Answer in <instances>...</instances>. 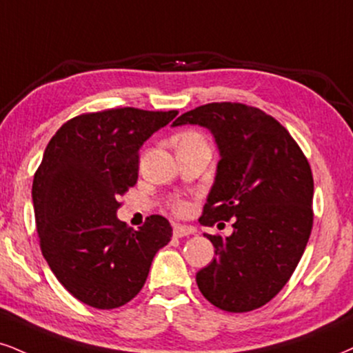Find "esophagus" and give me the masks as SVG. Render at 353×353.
Listing matches in <instances>:
<instances>
[{
	"label": "esophagus",
	"instance_id": "esophagus-1",
	"mask_svg": "<svg viewBox=\"0 0 353 353\" xmlns=\"http://www.w3.org/2000/svg\"><path fill=\"white\" fill-rule=\"evenodd\" d=\"M191 234H194V229L190 228V225L176 224L175 228H173V236L175 237H186V236H191Z\"/></svg>",
	"mask_w": 353,
	"mask_h": 353
}]
</instances>
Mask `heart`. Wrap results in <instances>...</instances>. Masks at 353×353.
Listing matches in <instances>:
<instances>
[{
    "label": "heart",
    "instance_id": "b5f03b06",
    "mask_svg": "<svg viewBox=\"0 0 353 353\" xmlns=\"http://www.w3.org/2000/svg\"><path fill=\"white\" fill-rule=\"evenodd\" d=\"M198 141H203L201 136L196 132H185L181 134L180 139H178V143H185V142H198ZM185 203L180 201V199H176V201H173V210L176 212H183L185 211Z\"/></svg>",
    "mask_w": 353,
    "mask_h": 353
}]
</instances>
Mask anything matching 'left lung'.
<instances>
[{"mask_svg": "<svg viewBox=\"0 0 353 353\" xmlns=\"http://www.w3.org/2000/svg\"><path fill=\"white\" fill-rule=\"evenodd\" d=\"M198 124L219 149L203 225L232 221L229 237L210 236L214 260L196 273L203 296L219 310L262 307L293 275L312 229L314 181L307 159L275 117L242 103H210L173 128Z\"/></svg>", "mask_w": 353, "mask_h": 353, "instance_id": "obj_1", "label": "left lung"}]
</instances>
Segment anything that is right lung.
<instances>
[{"label": "right lung", "mask_w": 353, "mask_h": 353, "mask_svg": "<svg viewBox=\"0 0 353 353\" xmlns=\"http://www.w3.org/2000/svg\"><path fill=\"white\" fill-rule=\"evenodd\" d=\"M178 111L116 108L67 121L50 139L32 181L41 250L65 290L97 310L129 303L172 237L165 217L139 230L117 219L137 183L139 149Z\"/></svg>", "instance_id": "right-lung-1"}]
</instances>
